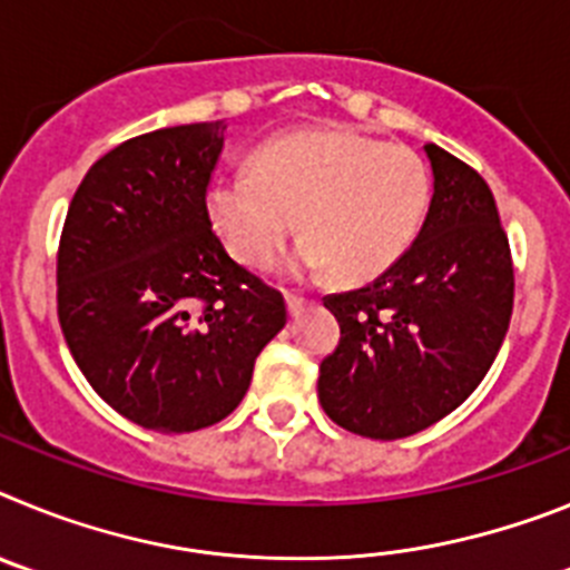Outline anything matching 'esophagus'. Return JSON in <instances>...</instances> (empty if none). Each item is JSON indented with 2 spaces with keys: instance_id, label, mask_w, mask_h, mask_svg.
<instances>
[{
  "instance_id": "obj_1",
  "label": "esophagus",
  "mask_w": 570,
  "mask_h": 570,
  "mask_svg": "<svg viewBox=\"0 0 570 570\" xmlns=\"http://www.w3.org/2000/svg\"><path fill=\"white\" fill-rule=\"evenodd\" d=\"M285 305H288L291 316H299L302 311L308 308V299H305V296H296V294H285Z\"/></svg>"
}]
</instances>
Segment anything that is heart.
Segmentation results:
<instances>
[{"label": "heart", "instance_id": "heart-1", "mask_svg": "<svg viewBox=\"0 0 570 570\" xmlns=\"http://www.w3.org/2000/svg\"><path fill=\"white\" fill-rule=\"evenodd\" d=\"M431 203L422 156L356 130H299L256 154L254 174L214 176L205 210L216 236L245 268H268L296 230V276L336 271L367 282L414 245Z\"/></svg>", "mask_w": 570, "mask_h": 570}]
</instances>
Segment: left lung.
Here are the masks:
<instances>
[{
	"label": "left lung",
	"mask_w": 570,
	"mask_h": 570,
	"mask_svg": "<svg viewBox=\"0 0 570 570\" xmlns=\"http://www.w3.org/2000/svg\"><path fill=\"white\" fill-rule=\"evenodd\" d=\"M434 196L414 245L371 285L325 296L340 345L320 365L322 411L351 434H420L480 385L513 308L508 236L491 188L425 145Z\"/></svg>",
	"instance_id": "1"
}]
</instances>
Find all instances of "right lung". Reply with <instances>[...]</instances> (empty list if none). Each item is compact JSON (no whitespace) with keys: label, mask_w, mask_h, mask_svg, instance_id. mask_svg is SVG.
Wrapping results in <instances>:
<instances>
[{"label":"right lung","mask_w":570,"mask_h":570,"mask_svg":"<svg viewBox=\"0 0 570 570\" xmlns=\"http://www.w3.org/2000/svg\"><path fill=\"white\" fill-rule=\"evenodd\" d=\"M219 122L128 139L90 165L59 242V325L90 387L159 434L225 420L285 328L279 291L225 254L205 210Z\"/></svg>","instance_id":"obj_1"}]
</instances>
